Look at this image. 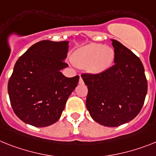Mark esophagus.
Returning a JSON list of instances; mask_svg holds the SVG:
<instances>
[{"label": "esophagus", "instance_id": "1", "mask_svg": "<svg viewBox=\"0 0 156 156\" xmlns=\"http://www.w3.org/2000/svg\"><path fill=\"white\" fill-rule=\"evenodd\" d=\"M83 83H84V82H83L82 78H81V76H80V79H79V84H83Z\"/></svg>", "mask_w": 156, "mask_h": 156}]
</instances>
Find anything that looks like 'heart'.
<instances>
[{
  "mask_svg": "<svg viewBox=\"0 0 156 156\" xmlns=\"http://www.w3.org/2000/svg\"><path fill=\"white\" fill-rule=\"evenodd\" d=\"M72 62L85 68L89 73L98 74L106 71L115 59V51L110 46L89 44L78 48L72 54Z\"/></svg>",
  "mask_w": 156,
  "mask_h": 156,
  "instance_id": "heart-1",
  "label": "heart"
}]
</instances>
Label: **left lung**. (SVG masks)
I'll use <instances>...</instances> for the list:
<instances>
[{
  "instance_id": "8db88e82",
  "label": "left lung",
  "mask_w": 156,
  "mask_h": 156,
  "mask_svg": "<svg viewBox=\"0 0 156 156\" xmlns=\"http://www.w3.org/2000/svg\"><path fill=\"white\" fill-rule=\"evenodd\" d=\"M115 51L114 65L98 74H82L88 87L86 108L101 125L117 127L140 112L147 92L142 62L133 51L111 39Z\"/></svg>"
}]
</instances>
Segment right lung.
Here are the masks:
<instances>
[{
    "label": "right lung",
    "mask_w": 156,
    "mask_h": 156,
    "mask_svg": "<svg viewBox=\"0 0 156 156\" xmlns=\"http://www.w3.org/2000/svg\"><path fill=\"white\" fill-rule=\"evenodd\" d=\"M69 41L42 40L30 47L14 66L8 92L14 112L22 121L42 128L53 125L78 86L79 76L67 78L61 70Z\"/></svg>",
    "instance_id": "right-lung-1"
}]
</instances>
